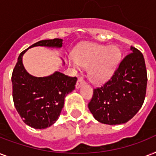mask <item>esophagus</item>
<instances>
[{
    "label": "esophagus",
    "instance_id": "1",
    "mask_svg": "<svg viewBox=\"0 0 156 156\" xmlns=\"http://www.w3.org/2000/svg\"><path fill=\"white\" fill-rule=\"evenodd\" d=\"M85 83V81H84V79H83L82 77H79V78H78V81H77V83H76V88L77 89H78V88H80Z\"/></svg>",
    "mask_w": 156,
    "mask_h": 156
}]
</instances>
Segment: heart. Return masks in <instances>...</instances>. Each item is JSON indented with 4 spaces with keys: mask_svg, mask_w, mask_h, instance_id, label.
I'll return each instance as SVG.
<instances>
[{
    "mask_svg": "<svg viewBox=\"0 0 156 156\" xmlns=\"http://www.w3.org/2000/svg\"><path fill=\"white\" fill-rule=\"evenodd\" d=\"M121 58V52L115 45L104 46L86 44L78 48L69 63L73 68L79 66L89 68L88 73L93 83L102 84L113 75Z\"/></svg>",
    "mask_w": 156,
    "mask_h": 156,
    "instance_id": "b5f03b06",
    "label": "heart"
}]
</instances>
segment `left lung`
Instances as JSON below:
<instances>
[{
	"mask_svg": "<svg viewBox=\"0 0 156 156\" xmlns=\"http://www.w3.org/2000/svg\"><path fill=\"white\" fill-rule=\"evenodd\" d=\"M147 74L143 53L130 47L114 72L101 87L95 88L88 108L95 120L107 125L126 123L143 106Z\"/></svg>",
	"mask_w": 156,
	"mask_h": 156,
	"instance_id": "1",
	"label": "left lung"
}]
</instances>
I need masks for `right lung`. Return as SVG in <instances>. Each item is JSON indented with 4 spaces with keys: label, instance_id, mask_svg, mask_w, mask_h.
<instances>
[{
    "label": "right lung",
    "instance_id": "add662e5",
    "mask_svg": "<svg viewBox=\"0 0 156 156\" xmlns=\"http://www.w3.org/2000/svg\"><path fill=\"white\" fill-rule=\"evenodd\" d=\"M35 46L61 48L62 40H40L30 48ZM30 48L21 52L12 73L13 104L24 123L32 128L45 129L58 119L65 98L75 88L77 78L60 72L44 78L29 74L23 65V56Z\"/></svg>",
    "mask_w": 156,
    "mask_h": 156
}]
</instances>
